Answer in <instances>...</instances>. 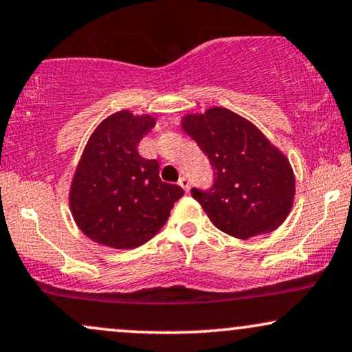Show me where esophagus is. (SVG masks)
<instances>
[{"instance_id":"obj_1","label":"esophagus","mask_w":352,"mask_h":352,"mask_svg":"<svg viewBox=\"0 0 352 352\" xmlns=\"http://www.w3.org/2000/svg\"><path fill=\"white\" fill-rule=\"evenodd\" d=\"M179 185L182 188L185 190V192H188V188H190V180L187 179V177H180V180H179Z\"/></svg>"}]
</instances>
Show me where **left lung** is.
I'll use <instances>...</instances> for the list:
<instances>
[{"label": "left lung", "mask_w": 352, "mask_h": 352, "mask_svg": "<svg viewBox=\"0 0 352 352\" xmlns=\"http://www.w3.org/2000/svg\"><path fill=\"white\" fill-rule=\"evenodd\" d=\"M182 128L213 167L211 188H192V197L218 230L248 239L285 221L295 197L294 170L251 121L214 107L187 114Z\"/></svg>", "instance_id": "1"}]
</instances>
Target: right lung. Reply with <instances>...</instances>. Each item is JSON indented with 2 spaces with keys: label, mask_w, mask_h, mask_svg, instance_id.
I'll return each instance as SVG.
<instances>
[{
  "label": "right lung",
  "mask_w": 352,
  "mask_h": 352,
  "mask_svg": "<svg viewBox=\"0 0 352 352\" xmlns=\"http://www.w3.org/2000/svg\"><path fill=\"white\" fill-rule=\"evenodd\" d=\"M155 126L151 114L118 111L93 131L70 187V211L95 243L133 249L164 226L184 190L159 177V162L139 155L141 139Z\"/></svg>",
  "instance_id": "right-lung-1"
}]
</instances>
